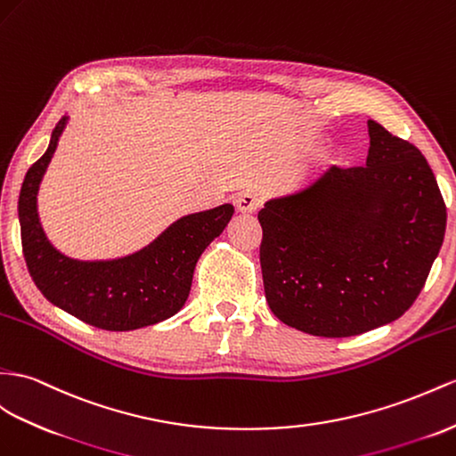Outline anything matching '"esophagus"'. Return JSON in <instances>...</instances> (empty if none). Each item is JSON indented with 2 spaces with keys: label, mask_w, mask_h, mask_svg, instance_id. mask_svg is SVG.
Segmentation results:
<instances>
[{
  "label": "esophagus",
  "mask_w": 456,
  "mask_h": 456,
  "mask_svg": "<svg viewBox=\"0 0 456 456\" xmlns=\"http://www.w3.org/2000/svg\"><path fill=\"white\" fill-rule=\"evenodd\" d=\"M237 209L240 214H254L256 209L262 206V198L260 194H256L252 191H244L237 196Z\"/></svg>",
  "instance_id": "obj_1"
}]
</instances>
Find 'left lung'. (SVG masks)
I'll return each mask as SVG.
<instances>
[{
    "label": "left lung",
    "mask_w": 456,
    "mask_h": 456,
    "mask_svg": "<svg viewBox=\"0 0 456 456\" xmlns=\"http://www.w3.org/2000/svg\"><path fill=\"white\" fill-rule=\"evenodd\" d=\"M368 133L366 166H331L258 214L267 305L310 335L401 318L445 237V200L422 151L373 119Z\"/></svg>",
    "instance_id": "left-lung-1"
}]
</instances>
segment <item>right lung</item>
Instances as JSON below:
<instances>
[{"label": "right lung", "mask_w": 456, "mask_h": 456, "mask_svg": "<svg viewBox=\"0 0 456 456\" xmlns=\"http://www.w3.org/2000/svg\"><path fill=\"white\" fill-rule=\"evenodd\" d=\"M67 117L57 121L45 154L27 171L19 194L22 254L32 281L52 305L106 331H131L175 316L191 293L194 265L232 216L225 204L173 224L148 248L115 262H75L45 240L37 214L42 175Z\"/></svg>", "instance_id": "obj_1"}]
</instances>
